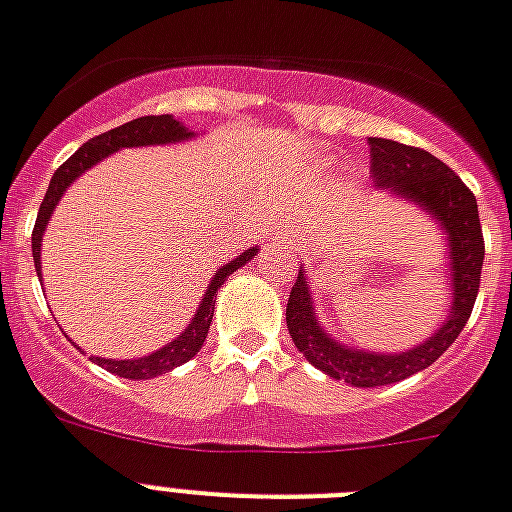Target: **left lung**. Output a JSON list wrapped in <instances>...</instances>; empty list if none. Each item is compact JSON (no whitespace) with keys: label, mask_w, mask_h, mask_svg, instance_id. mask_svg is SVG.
Here are the masks:
<instances>
[{"label":"left lung","mask_w":512,"mask_h":512,"mask_svg":"<svg viewBox=\"0 0 512 512\" xmlns=\"http://www.w3.org/2000/svg\"><path fill=\"white\" fill-rule=\"evenodd\" d=\"M369 153H372L375 187L427 210V216L435 218L440 229L448 234V273L453 281L450 283L453 304L440 330H435L427 341L414 349H406L401 354L354 349L336 341L322 328L315 304L309 299L307 276L304 270H299L296 283L291 286L289 304H286V325H289L291 341L307 356L309 364H315L317 369L336 380L349 382L354 388H377V385L401 382L437 362L471 317L484 263L479 208H476L474 192L461 182V176L427 150L385 140V137H372Z\"/></svg>","instance_id":"left-lung-1"}]
</instances>
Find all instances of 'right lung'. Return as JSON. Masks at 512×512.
Listing matches in <instances>:
<instances>
[{"label":"right lung","instance_id":"obj_1","mask_svg":"<svg viewBox=\"0 0 512 512\" xmlns=\"http://www.w3.org/2000/svg\"><path fill=\"white\" fill-rule=\"evenodd\" d=\"M195 135L192 130H187L179 119H174L171 114H161V117H140L132 119V122L122 124V127H114V130L103 132V135L93 137L88 143H83L75 150V156H70L67 161L54 171L49 182V190H46L44 203L38 208L36 226H33V263H36V273L41 276V236L46 231V223H49L51 213L57 208V203L62 200V195L67 192L77 176L85 174L90 166H96L98 161L109 158L111 153H117L122 148H140V145H166V143H182V140H190ZM257 255V247L244 249L242 255L234 257L231 263L221 265L218 273L213 276V281L208 283V289L203 294V302L197 307L195 317L187 328L179 333L171 343H166L163 349L153 351L148 356H140V359H101V356H93V362L98 367L109 369L111 375L127 377V380H150V377L166 375L179 364L190 362L197 351L203 349L205 336H208L210 322H213V309H216V296L218 289L223 286V281L239 270L242 265H247L252 257Z\"/></svg>","mask_w":512,"mask_h":512}]
</instances>
